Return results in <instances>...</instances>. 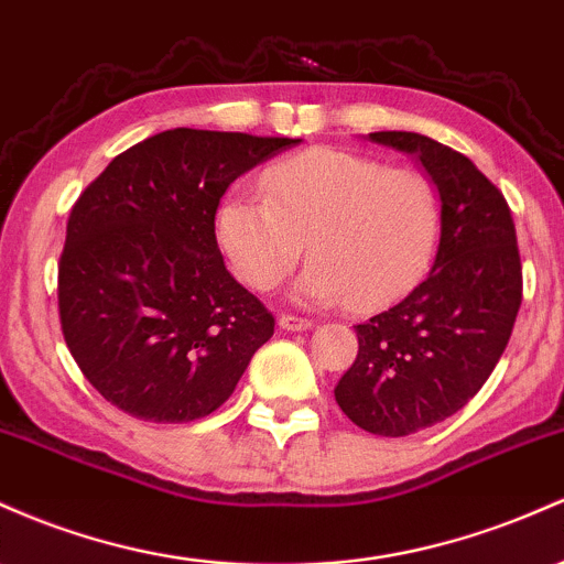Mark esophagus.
I'll list each match as a JSON object with an SVG mask.
<instances>
[{
    "label": "esophagus",
    "instance_id": "34e87169",
    "mask_svg": "<svg viewBox=\"0 0 564 564\" xmlns=\"http://www.w3.org/2000/svg\"><path fill=\"white\" fill-rule=\"evenodd\" d=\"M278 324H281V329L286 332H307L313 326V321L300 318V315H292V313H283L281 318H278Z\"/></svg>",
    "mask_w": 564,
    "mask_h": 564
}]
</instances>
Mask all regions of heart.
Returning a JSON list of instances; mask_svg holds the SVG:
<instances>
[{
	"label": "heart",
	"mask_w": 564,
	"mask_h": 564,
	"mask_svg": "<svg viewBox=\"0 0 564 564\" xmlns=\"http://www.w3.org/2000/svg\"><path fill=\"white\" fill-rule=\"evenodd\" d=\"M262 189H232L216 212L221 251L257 292L294 270L307 240L296 300L377 311L410 294L436 257L442 206L417 171L321 147L272 165Z\"/></svg>",
	"instance_id": "b5f03b06"
}]
</instances>
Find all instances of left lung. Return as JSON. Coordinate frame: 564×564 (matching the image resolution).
I'll return each instance as SVG.
<instances>
[{
    "label": "left lung",
    "mask_w": 564,
    "mask_h": 564,
    "mask_svg": "<svg viewBox=\"0 0 564 564\" xmlns=\"http://www.w3.org/2000/svg\"><path fill=\"white\" fill-rule=\"evenodd\" d=\"M369 139L423 165L442 238L429 278L356 326L358 356L334 399L358 429L410 436L463 410L492 375L522 305V262L503 192L466 154L406 131Z\"/></svg>",
    "instance_id": "1"
}]
</instances>
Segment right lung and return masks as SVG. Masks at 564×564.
Instances as JSON below:
<instances>
[{"label": "right lung", "mask_w": 564, "mask_h": 564, "mask_svg": "<svg viewBox=\"0 0 564 564\" xmlns=\"http://www.w3.org/2000/svg\"><path fill=\"white\" fill-rule=\"evenodd\" d=\"M294 144L173 128L117 154L74 203L61 329L117 410L150 423L206 417L272 337V313L225 268L214 219L235 178Z\"/></svg>", "instance_id": "add662e5"}]
</instances>
